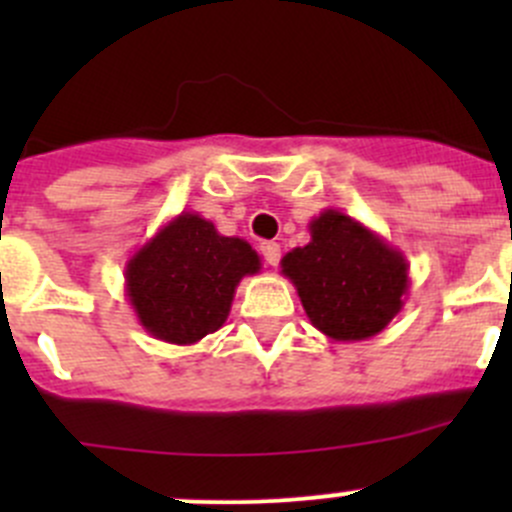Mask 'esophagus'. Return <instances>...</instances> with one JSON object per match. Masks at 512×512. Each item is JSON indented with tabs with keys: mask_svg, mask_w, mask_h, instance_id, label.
Segmentation results:
<instances>
[{
	"mask_svg": "<svg viewBox=\"0 0 512 512\" xmlns=\"http://www.w3.org/2000/svg\"><path fill=\"white\" fill-rule=\"evenodd\" d=\"M260 252H262V257H265V262L270 267H275L277 262H280V245H277V242H262L260 245Z\"/></svg>",
	"mask_w": 512,
	"mask_h": 512,
	"instance_id": "34e87169",
	"label": "esophagus"
}]
</instances>
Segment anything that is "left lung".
Masks as SVG:
<instances>
[{"instance_id":"1","label":"left lung","mask_w":512,"mask_h":512,"mask_svg":"<svg viewBox=\"0 0 512 512\" xmlns=\"http://www.w3.org/2000/svg\"><path fill=\"white\" fill-rule=\"evenodd\" d=\"M312 240L282 257L309 322L334 342L376 337L404 309L409 262L404 252L342 210L309 223Z\"/></svg>"}]
</instances>
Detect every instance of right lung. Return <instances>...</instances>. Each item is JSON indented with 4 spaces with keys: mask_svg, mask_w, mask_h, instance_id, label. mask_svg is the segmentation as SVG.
Masks as SVG:
<instances>
[{
    "mask_svg": "<svg viewBox=\"0 0 512 512\" xmlns=\"http://www.w3.org/2000/svg\"><path fill=\"white\" fill-rule=\"evenodd\" d=\"M260 267L250 242L183 210L133 252L123 277L138 324L160 342L190 347L223 327L240 280Z\"/></svg>",
    "mask_w": 512,
    "mask_h": 512,
    "instance_id": "add662e5",
    "label": "right lung"
}]
</instances>
